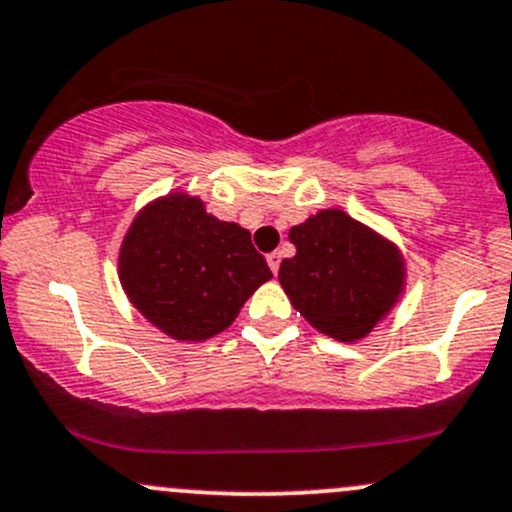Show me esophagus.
Listing matches in <instances>:
<instances>
[{"label":"esophagus","mask_w":512,"mask_h":512,"mask_svg":"<svg viewBox=\"0 0 512 512\" xmlns=\"http://www.w3.org/2000/svg\"><path fill=\"white\" fill-rule=\"evenodd\" d=\"M267 262H269V269H272V272L277 274L279 272V265H282V252H269Z\"/></svg>","instance_id":"34e87169"}]
</instances>
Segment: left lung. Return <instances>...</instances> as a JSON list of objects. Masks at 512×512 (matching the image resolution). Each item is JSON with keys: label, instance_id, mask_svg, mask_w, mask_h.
Here are the masks:
<instances>
[{"label": "left lung", "instance_id": "obj_1", "mask_svg": "<svg viewBox=\"0 0 512 512\" xmlns=\"http://www.w3.org/2000/svg\"><path fill=\"white\" fill-rule=\"evenodd\" d=\"M289 240L296 255L282 262L279 282L296 311L330 338H364L401 294L396 247L345 211H320L291 228Z\"/></svg>", "mask_w": 512, "mask_h": 512}]
</instances>
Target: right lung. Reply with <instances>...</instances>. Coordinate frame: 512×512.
I'll use <instances>...</instances> for the list:
<instances>
[{
	"mask_svg": "<svg viewBox=\"0 0 512 512\" xmlns=\"http://www.w3.org/2000/svg\"><path fill=\"white\" fill-rule=\"evenodd\" d=\"M119 274L133 306L174 340L226 330L257 286L272 279L245 228L218 221L184 194L157 201L133 221Z\"/></svg>",
	"mask_w": 512,
	"mask_h": 512,
	"instance_id": "1",
	"label": "right lung"
}]
</instances>
